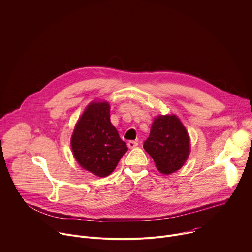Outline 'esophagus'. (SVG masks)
<instances>
[{"label": "esophagus", "instance_id": "1", "mask_svg": "<svg viewBox=\"0 0 252 252\" xmlns=\"http://www.w3.org/2000/svg\"><path fill=\"white\" fill-rule=\"evenodd\" d=\"M138 146V143H137V141H135V140H129L128 142H127V147L129 148V149H134L135 147H137Z\"/></svg>", "mask_w": 252, "mask_h": 252}]
</instances>
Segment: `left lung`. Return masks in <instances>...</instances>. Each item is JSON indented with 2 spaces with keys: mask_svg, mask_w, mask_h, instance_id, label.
Returning a JSON list of instances; mask_svg holds the SVG:
<instances>
[{
  "mask_svg": "<svg viewBox=\"0 0 252 252\" xmlns=\"http://www.w3.org/2000/svg\"><path fill=\"white\" fill-rule=\"evenodd\" d=\"M143 149L153 158L158 171L170 174L187 161L190 152L189 136L176 116H158L152 125L150 136L143 142Z\"/></svg>",
  "mask_w": 252,
  "mask_h": 252,
  "instance_id": "obj_1",
  "label": "left lung"
}]
</instances>
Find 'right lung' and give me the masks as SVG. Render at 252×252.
Returning <instances> with one entry per match:
<instances>
[{
  "mask_svg": "<svg viewBox=\"0 0 252 252\" xmlns=\"http://www.w3.org/2000/svg\"><path fill=\"white\" fill-rule=\"evenodd\" d=\"M110 112L107 101L91 102L70 138L76 160L84 169L99 177L111 174L127 151L126 142L111 123Z\"/></svg>",
  "mask_w": 252,
  "mask_h": 252,
  "instance_id": "1",
  "label": "right lung"
}]
</instances>
